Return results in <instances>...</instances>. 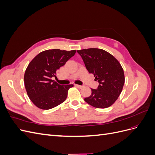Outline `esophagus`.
Returning <instances> with one entry per match:
<instances>
[{"label": "esophagus", "mask_w": 155, "mask_h": 155, "mask_svg": "<svg viewBox=\"0 0 155 155\" xmlns=\"http://www.w3.org/2000/svg\"><path fill=\"white\" fill-rule=\"evenodd\" d=\"M75 86H76V87H78V88H82L83 87V86H81V85H75Z\"/></svg>", "instance_id": "34e87169"}]
</instances>
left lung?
I'll return each mask as SVG.
<instances>
[{
    "label": "left lung",
    "instance_id": "left-lung-1",
    "mask_svg": "<svg viewBox=\"0 0 155 155\" xmlns=\"http://www.w3.org/2000/svg\"><path fill=\"white\" fill-rule=\"evenodd\" d=\"M89 73L99 83L97 89L91 88V95L85 101L96 108L105 109L118 99L125 83L123 68L113 55L99 48L77 50Z\"/></svg>",
    "mask_w": 155,
    "mask_h": 155
}]
</instances>
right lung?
I'll use <instances>...</instances> for the list:
<instances>
[{"label":"right lung","mask_w":155,"mask_h":155,"mask_svg":"<svg viewBox=\"0 0 155 155\" xmlns=\"http://www.w3.org/2000/svg\"><path fill=\"white\" fill-rule=\"evenodd\" d=\"M76 50H47L33 59L24 76L25 85L30 100L39 109L48 110L67 99L68 91L73 85H61L51 78L76 54Z\"/></svg>","instance_id":"add662e5"}]
</instances>
